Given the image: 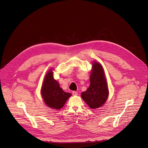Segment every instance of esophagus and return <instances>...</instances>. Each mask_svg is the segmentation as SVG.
Here are the masks:
<instances>
[{
	"label": "esophagus",
	"mask_w": 148,
	"mask_h": 148,
	"mask_svg": "<svg viewBox=\"0 0 148 148\" xmlns=\"http://www.w3.org/2000/svg\"><path fill=\"white\" fill-rule=\"evenodd\" d=\"M72 95H77V92L76 91H72Z\"/></svg>",
	"instance_id": "1"
}]
</instances>
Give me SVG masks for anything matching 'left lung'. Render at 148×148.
Segmentation results:
<instances>
[{"mask_svg":"<svg viewBox=\"0 0 148 148\" xmlns=\"http://www.w3.org/2000/svg\"><path fill=\"white\" fill-rule=\"evenodd\" d=\"M108 96V89L104 69L98 62L92 64V71L90 75V85L83 92L81 97L91 108H97L103 106Z\"/></svg>","mask_w":148,"mask_h":148,"instance_id":"left-lung-1","label":"left lung"}]
</instances>
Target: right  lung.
Instances as JSON below:
<instances>
[{"mask_svg": "<svg viewBox=\"0 0 148 148\" xmlns=\"http://www.w3.org/2000/svg\"><path fill=\"white\" fill-rule=\"evenodd\" d=\"M53 74L52 70H50L45 75L41 88V95L47 106L59 110L63 107L72 94L63 91L58 81L54 79Z\"/></svg>", "mask_w": 148, "mask_h": 148, "instance_id": "add662e5", "label": "right lung"}]
</instances>
